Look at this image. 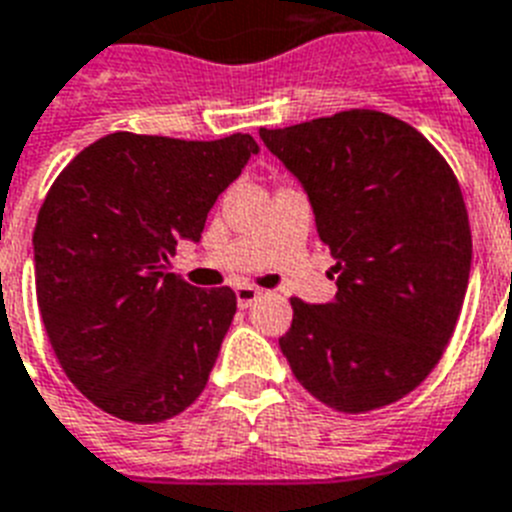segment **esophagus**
Masks as SVG:
<instances>
[{
    "label": "esophagus",
    "mask_w": 512,
    "mask_h": 512,
    "mask_svg": "<svg viewBox=\"0 0 512 512\" xmlns=\"http://www.w3.org/2000/svg\"><path fill=\"white\" fill-rule=\"evenodd\" d=\"M264 295V290H259V287L253 285H238L235 287V298H238V306L240 308H248L251 303H256Z\"/></svg>",
    "instance_id": "obj_1"
}]
</instances>
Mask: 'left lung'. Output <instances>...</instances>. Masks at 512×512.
Listing matches in <instances>:
<instances>
[{"label": "left lung", "mask_w": 512, "mask_h": 512, "mask_svg": "<svg viewBox=\"0 0 512 512\" xmlns=\"http://www.w3.org/2000/svg\"><path fill=\"white\" fill-rule=\"evenodd\" d=\"M259 135L301 180L337 261L332 301L290 298L282 356L340 413L405 398L439 363L466 298L471 227L458 177L416 128L377 109Z\"/></svg>", "instance_id": "obj_1"}]
</instances>
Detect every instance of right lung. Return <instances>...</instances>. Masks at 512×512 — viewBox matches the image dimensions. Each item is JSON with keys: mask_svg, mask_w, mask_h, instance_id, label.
<instances>
[{"mask_svg": "<svg viewBox=\"0 0 512 512\" xmlns=\"http://www.w3.org/2000/svg\"><path fill=\"white\" fill-rule=\"evenodd\" d=\"M259 143L109 133L46 193L33 232L36 298L67 379L101 411L159 424L204 392L235 316L230 287L170 272Z\"/></svg>", "mask_w": 512, "mask_h": 512, "instance_id": "right-lung-1", "label": "right lung"}]
</instances>
